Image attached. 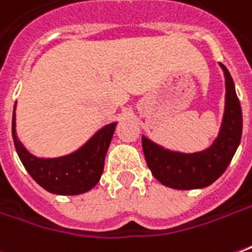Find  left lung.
<instances>
[{"label":"left lung","mask_w":252,"mask_h":252,"mask_svg":"<svg viewBox=\"0 0 252 252\" xmlns=\"http://www.w3.org/2000/svg\"><path fill=\"white\" fill-rule=\"evenodd\" d=\"M225 108L217 138L202 151L180 153L165 149L142 136L144 158L153 176L165 187L198 189L213 184L224 173L240 144L243 116L233 79L224 65Z\"/></svg>","instance_id":"1"}]
</instances>
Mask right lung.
Masks as SVG:
<instances>
[{
	"mask_svg": "<svg viewBox=\"0 0 252 252\" xmlns=\"http://www.w3.org/2000/svg\"><path fill=\"white\" fill-rule=\"evenodd\" d=\"M16 105L12 117V136L17 156L30 176L40 187L57 195H79L96 186L103 172L105 157L117 123H110L73 153L56 158H40L23 146L16 133Z\"/></svg>",
	"mask_w": 252,
	"mask_h": 252,
	"instance_id": "1",
	"label": "right lung"
}]
</instances>
